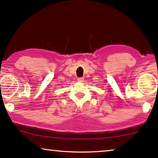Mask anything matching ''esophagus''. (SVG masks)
Instances as JSON below:
<instances>
[{"label": "esophagus", "mask_w": 158, "mask_h": 158, "mask_svg": "<svg viewBox=\"0 0 158 158\" xmlns=\"http://www.w3.org/2000/svg\"><path fill=\"white\" fill-rule=\"evenodd\" d=\"M84 77H79V78H77V81H78L79 82H83L84 81Z\"/></svg>", "instance_id": "34e87169"}]
</instances>
